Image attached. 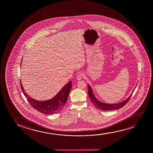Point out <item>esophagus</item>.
<instances>
[{
  "label": "esophagus",
  "instance_id": "34e87169",
  "mask_svg": "<svg viewBox=\"0 0 153 153\" xmlns=\"http://www.w3.org/2000/svg\"><path fill=\"white\" fill-rule=\"evenodd\" d=\"M84 74L82 73H79L78 74L77 76V78L78 80L82 79V78L84 77Z\"/></svg>",
  "mask_w": 153,
  "mask_h": 153
}]
</instances>
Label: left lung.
I'll return each instance as SVG.
<instances>
[{
  "mask_svg": "<svg viewBox=\"0 0 153 153\" xmlns=\"http://www.w3.org/2000/svg\"><path fill=\"white\" fill-rule=\"evenodd\" d=\"M135 88L136 87H135L134 90H133L132 94H131L130 96L128 97V98L123 101H122L121 102L117 103H106L102 102L100 101H99L97 99L96 97L94 96L92 88L91 87V86L89 84L88 85V94L89 97L91 101V102L93 103V104L94 105V106L96 107L97 108L101 110L110 111V110H114L120 109V108H121L122 107H123L124 105H125L131 98V97L133 94V92L134 91Z\"/></svg>",
  "mask_w": 153,
  "mask_h": 153,
  "instance_id": "obj_1",
  "label": "left lung"
}]
</instances>
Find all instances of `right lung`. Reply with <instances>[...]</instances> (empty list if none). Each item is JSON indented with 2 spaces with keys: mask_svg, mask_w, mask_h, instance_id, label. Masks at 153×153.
Segmentation results:
<instances>
[{
  "mask_svg": "<svg viewBox=\"0 0 153 153\" xmlns=\"http://www.w3.org/2000/svg\"><path fill=\"white\" fill-rule=\"evenodd\" d=\"M20 86L23 94L32 107L41 113L51 114L57 113L63 109L71 90V82L65 85L53 98L45 101H38L32 98L25 92L21 82Z\"/></svg>",
  "mask_w": 153,
  "mask_h": 153,
  "instance_id": "add662e5",
  "label": "right lung"
}]
</instances>
